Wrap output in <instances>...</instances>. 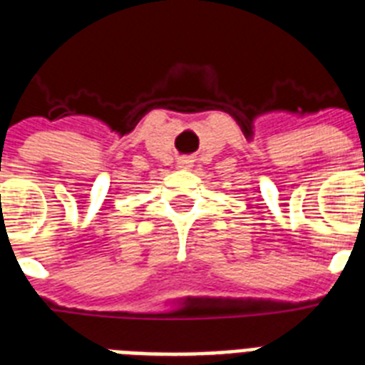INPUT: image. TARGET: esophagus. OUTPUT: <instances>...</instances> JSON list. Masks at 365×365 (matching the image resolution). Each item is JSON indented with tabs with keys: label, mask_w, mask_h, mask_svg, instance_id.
Segmentation results:
<instances>
[{
	"label": "esophagus",
	"mask_w": 365,
	"mask_h": 365,
	"mask_svg": "<svg viewBox=\"0 0 365 365\" xmlns=\"http://www.w3.org/2000/svg\"><path fill=\"white\" fill-rule=\"evenodd\" d=\"M177 165H179L180 169H188V168H192V160H190V156H180V158L177 160Z\"/></svg>",
	"instance_id": "34e87169"
}]
</instances>
